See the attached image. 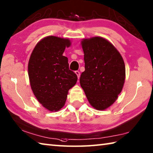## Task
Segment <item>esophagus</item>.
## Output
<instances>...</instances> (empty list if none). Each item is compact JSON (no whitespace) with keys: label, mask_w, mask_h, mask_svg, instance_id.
<instances>
[{"label":"esophagus","mask_w":153,"mask_h":153,"mask_svg":"<svg viewBox=\"0 0 153 153\" xmlns=\"http://www.w3.org/2000/svg\"><path fill=\"white\" fill-rule=\"evenodd\" d=\"M75 73H76V74L77 75V78H79V77H80V73H79V71H75Z\"/></svg>","instance_id":"esophagus-1"}]
</instances>
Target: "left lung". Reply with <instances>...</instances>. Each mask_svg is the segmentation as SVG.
Instances as JSON below:
<instances>
[{"instance_id": "obj_1", "label": "left lung", "mask_w": 153, "mask_h": 153, "mask_svg": "<svg viewBox=\"0 0 153 153\" xmlns=\"http://www.w3.org/2000/svg\"><path fill=\"white\" fill-rule=\"evenodd\" d=\"M85 71L79 82L89 103L98 110L112 105L123 90L126 69L120 53L102 37L83 39Z\"/></svg>"}]
</instances>
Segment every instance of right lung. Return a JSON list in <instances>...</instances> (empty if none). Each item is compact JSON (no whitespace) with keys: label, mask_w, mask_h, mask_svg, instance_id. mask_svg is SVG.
Wrapping results in <instances>:
<instances>
[{"label":"right lung","mask_w":153,"mask_h":153,"mask_svg":"<svg viewBox=\"0 0 153 153\" xmlns=\"http://www.w3.org/2000/svg\"><path fill=\"white\" fill-rule=\"evenodd\" d=\"M67 38L48 36L39 41L30 54L28 74L33 93L38 102L51 112L64 106L68 91L76 84V74L69 69L63 55L71 46Z\"/></svg>","instance_id":"obj_1"}]
</instances>
